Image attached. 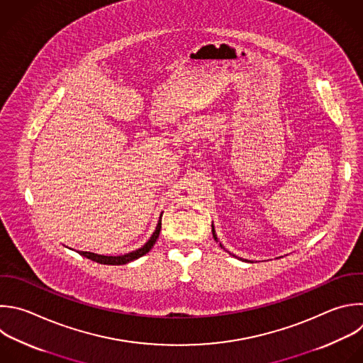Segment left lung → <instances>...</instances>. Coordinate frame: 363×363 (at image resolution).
Wrapping results in <instances>:
<instances>
[{
    "instance_id": "8db88e82",
    "label": "left lung",
    "mask_w": 363,
    "mask_h": 363,
    "mask_svg": "<svg viewBox=\"0 0 363 363\" xmlns=\"http://www.w3.org/2000/svg\"><path fill=\"white\" fill-rule=\"evenodd\" d=\"M212 233H213V238H215V239H218V238H216V235H215V229H213V225H212Z\"/></svg>"
}]
</instances>
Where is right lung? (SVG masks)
<instances>
[{"mask_svg": "<svg viewBox=\"0 0 363 363\" xmlns=\"http://www.w3.org/2000/svg\"><path fill=\"white\" fill-rule=\"evenodd\" d=\"M161 225H162V215H161V218H160V222H158V225H157L155 232L152 233V236L150 238L148 242H147L143 248H140V250H137V251H133V252H130V254H127V255H121V257H104V255H96V254L84 252V251H81L79 254H81L82 257L91 259V261H94V262L104 264V265H125V264H128V262H131V261H134V259L141 258L143 255H145V254H148V252L151 251V248L154 247V244L157 242V239H158V236H160Z\"/></svg>", "mask_w": 363, "mask_h": 363, "instance_id": "1", "label": "right lung"}]
</instances>
